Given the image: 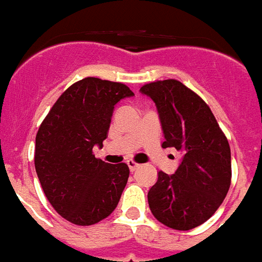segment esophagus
Here are the masks:
<instances>
[{
	"label": "esophagus",
	"instance_id": "esophagus-1",
	"mask_svg": "<svg viewBox=\"0 0 262 262\" xmlns=\"http://www.w3.org/2000/svg\"><path fill=\"white\" fill-rule=\"evenodd\" d=\"M127 165H129V170H130L132 172H133V171H136L137 168L140 167V164H137V163H135L133 160H129V161H127Z\"/></svg>",
	"mask_w": 262,
	"mask_h": 262
}]
</instances>
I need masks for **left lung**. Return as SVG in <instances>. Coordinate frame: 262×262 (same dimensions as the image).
<instances>
[{"mask_svg": "<svg viewBox=\"0 0 262 262\" xmlns=\"http://www.w3.org/2000/svg\"><path fill=\"white\" fill-rule=\"evenodd\" d=\"M140 92L154 101L164 133L163 147L182 153L177 171L147 193L154 217L176 230H191L217 210L231 182L230 146L206 102L177 80L150 82Z\"/></svg>", "mask_w": 262, "mask_h": 262, "instance_id": "1", "label": "left lung"}]
</instances>
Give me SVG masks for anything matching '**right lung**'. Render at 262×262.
Masks as SVG:
<instances>
[{"instance_id":"1","label":"right lung","mask_w":262,"mask_h":262,"mask_svg":"<svg viewBox=\"0 0 262 262\" xmlns=\"http://www.w3.org/2000/svg\"><path fill=\"white\" fill-rule=\"evenodd\" d=\"M133 95L122 82L86 77L60 95L37 130V178L54 210L74 225H95L118 206L129 167L105 163L92 148L108 136L115 105Z\"/></svg>"}]
</instances>
